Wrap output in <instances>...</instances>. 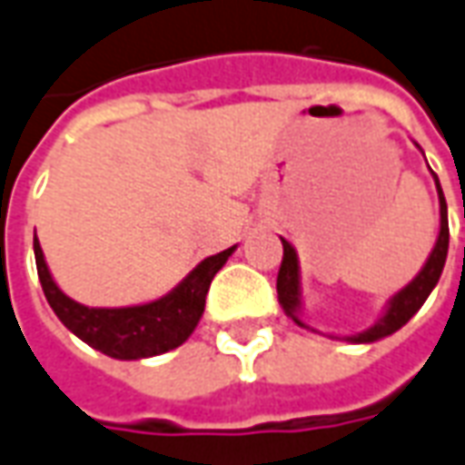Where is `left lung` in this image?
Masks as SVG:
<instances>
[{
    "instance_id": "obj_1",
    "label": "left lung",
    "mask_w": 465,
    "mask_h": 465,
    "mask_svg": "<svg viewBox=\"0 0 465 465\" xmlns=\"http://www.w3.org/2000/svg\"><path fill=\"white\" fill-rule=\"evenodd\" d=\"M436 186L438 199H440V233H438L433 254L428 256V262H425V266L420 269V274H418L408 287L401 289V292L392 297L391 307L385 312V317H382L375 327H370V330H365V332L360 334H352V337H347V340H352V342H375L380 337H388V334L398 332L402 324L408 322L415 312L423 307V302L428 300V294H430L433 287L438 284V279H440V272H443V264H446L448 256V209L438 178ZM282 246H284V256H282V266H279L277 274L279 302H282V307H284V312H287L289 317L297 324H302L300 317L294 314V312L300 310V266H297V254H294L292 243L284 242V239H282ZM302 327H304V324H302Z\"/></svg>"
}]
</instances>
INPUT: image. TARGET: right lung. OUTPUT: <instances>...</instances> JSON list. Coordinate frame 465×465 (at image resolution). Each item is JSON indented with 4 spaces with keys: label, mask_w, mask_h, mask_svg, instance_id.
<instances>
[{
    "label": "right lung",
    "mask_w": 465,
    "mask_h": 465,
    "mask_svg": "<svg viewBox=\"0 0 465 465\" xmlns=\"http://www.w3.org/2000/svg\"><path fill=\"white\" fill-rule=\"evenodd\" d=\"M232 249L203 259L168 297L141 307H120V310H93L64 297L60 287L52 282L50 269L45 264L42 246L35 236V259L40 274L42 292L50 302L60 322L74 332L83 342L95 347L115 360H141V357L163 355L173 347L183 345L188 334L196 330L206 294L216 272L226 264Z\"/></svg>",
    "instance_id": "obj_1"
}]
</instances>
